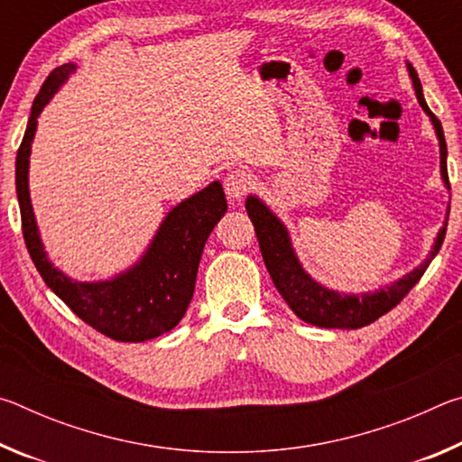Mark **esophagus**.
<instances>
[{
  "instance_id": "obj_1",
  "label": "esophagus",
  "mask_w": 462,
  "mask_h": 462,
  "mask_svg": "<svg viewBox=\"0 0 462 462\" xmlns=\"http://www.w3.org/2000/svg\"><path fill=\"white\" fill-rule=\"evenodd\" d=\"M253 185H254V177L250 171H245V169L230 171L224 179V191L230 199H240L242 195H246L250 189H253Z\"/></svg>"
}]
</instances>
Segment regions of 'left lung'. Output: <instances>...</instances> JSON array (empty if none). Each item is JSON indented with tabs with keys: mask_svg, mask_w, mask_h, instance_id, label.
<instances>
[{
	"mask_svg": "<svg viewBox=\"0 0 462 462\" xmlns=\"http://www.w3.org/2000/svg\"><path fill=\"white\" fill-rule=\"evenodd\" d=\"M408 71L413 81V89L420 106L424 107V112L430 116V120L434 124L438 143H440V173L444 185L450 189L448 181V169H447V140H444L442 124L436 116L430 112V107L421 93V83L418 79L416 69L408 62ZM246 212L250 222L254 226L256 238H259V246L263 253V261L267 264V271L275 283L277 291L287 301V306L295 311L297 318H301L303 322L319 328H344V330H355V328H363L373 324L374 319H379L383 314H387L389 310H393L405 295L410 293V289L418 283L424 275L428 264L432 263L434 256L440 250L444 236H447V224L442 226L438 232V238L434 242L432 253L428 254V259L413 269L408 275H403L400 281H395L393 285L385 289H379L374 293H363V295H346L326 289L319 283H316L306 271L301 269L300 261L291 248V240L285 226L279 222V217L264 206V203L248 195L246 198Z\"/></svg>",
	"mask_w": 462,
	"mask_h": 462,
	"instance_id": "obj_1",
	"label": "left lung"
}]
</instances>
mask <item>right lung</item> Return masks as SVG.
<instances>
[{
    "mask_svg": "<svg viewBox=\"0 0 462 462\" xmlns=\"http://www.w3.org/2000/svg\"><path fill=\"white\" fill-rule=\"evenodd\" d=\"M73 71V62H67L46 77L32 104L24 138L15 156V193L20 203L22 234L44 283L73 310V314L112 340L144 342L173 330L181 322L193 297L203 246L228 209V203L217 181L181 201L161 224L143 259L109 281L79 283L54 269L38 236L28 191V162L36 118Z\"/></svg>",
    "mask_w": 462,
    "mask_h": 462,
    "instance_id": "obj_1",
    "label": "right lung"
}]
</instances>
